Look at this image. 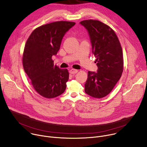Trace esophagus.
Instances as JSON below:
<instances>
[{
	"label": "esophagus",
	"instance_id": "34e87169",
	"mask_svg": "<svg viewBox=\"0 0 147 147\" xmlns=\"http://www.w3.org/2000/svg\"><path fill=\"white\" fill-rule=\"evenodd\" d=\"M69 72H70V74H76L78 72V70H76V69H71Z\"/></svg>",
	"mask_w": 147,
	"mask_h": 147
}]
</instances>
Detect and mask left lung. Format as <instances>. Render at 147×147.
Segmentation results:
<instances>
[{
	"label": "left lung",
	"mask_w": 147,
	"mask_h": 147,
	"mask_svg": "<svg viewBox=\"0 0 147 147\" xmlns=\"http://www.w3.org/2000/svg\"><path fill=\"white\" fill-rule=\"evenodd\" d=\"M80 24L88 30L98 68L96 73L88 72L85 92L92 97L101 98L112 91L121 76L122 48L116 33L108 25L91 19Z\"/></svg>",
	"instance_id": "8db88e82"
}]
</instances>
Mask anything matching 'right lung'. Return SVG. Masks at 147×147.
I'll return each instance as SVG.
<instances>
[{
    "instance_id": "add662e5",
    "label": "right lung",
    "mask_w": 147,
    "mask_h": 147,
    "mask_svg": "<svg viewBox=\"0 0 147 147\" xmlns=\"http://www.w3.org/2000/svg\"><path fill=\"white\" fill-rule=\"evenodd\" d=\"M76 24L60 21L35 28L25 45L23 65L35 90L42 96L53 98L63 93L69 73L55 66L52 59L60 49L63 37Z\"/></svg>"
}]
</instances>
